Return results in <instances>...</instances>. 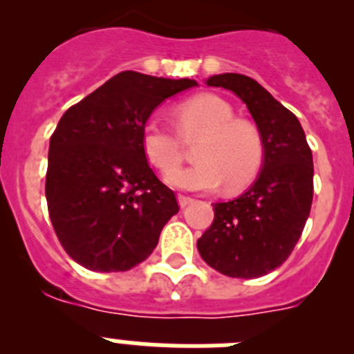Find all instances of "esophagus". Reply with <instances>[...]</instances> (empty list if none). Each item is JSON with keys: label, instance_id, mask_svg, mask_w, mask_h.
Returning a JSON list of instances; mask_svg holds the SVG:
<instances>
[{"label": "esophagus", "instance_id": "1", "mask_svg": "<svg viewBox=\"0 0 354 354\" xmlns=\"http://www.w3.org/2000/svg\"><path fill=\"white\" fill-rule=\"evenodd\" d=\"M177 200H179V205H180V207H187V205H189V204H192V202H193V198H192V196H186V195H179V198H177Z\"/></svg>", "mask_w": 354, "mask_h": 354}]
</instances>
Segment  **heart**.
<instances>
[{"label": "heart", "instance_id": "1", "mask_svg": "<svg viewBox=\"0 0 354 354\" xmlns=\"http://www.w3.org/2000/svg\"><path fill=\"white\" fill-rule=\"evenodd\" d=\"M177 135L149 120L142 131L147 161L161 174H169L182 160V140L200 138L192 167L168 175L171 186L186 192H211L225 183L228 192L248 186L264 162V138L252 120L234 117V108L212 93L195 95L175 108ZM180 138L183 139L180 140Z\"/></svg>", "mask_w": 354, "mask_h": 354}]
</instances>
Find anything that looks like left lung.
Masks as SVG:
<instances>
[{"instance_id":"8db88e82","label":"left lung","mask_w":354,"mask_h":354,"mask_svg":"<svg viewBox=\"0 0 354 354\" xmlns=\"http://www.w3.org/2000/svg\"><path fill=\"white\" fill-rule=\"evenodd\" d=\"M221 86L245 102L264 138V165L248 192L214 204V220L196 241L211 268L232 278H259L287 261L305 228L314 196V161L292 111L255 80L218 74Z\"/></svg>"}]
</instances>
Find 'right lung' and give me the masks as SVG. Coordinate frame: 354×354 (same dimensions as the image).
Returning <instances> with one entry per match:
<instances>
[{"label":"right lung","mask_w":354,"mask_h":354,"mask_svg":"<svg viewBox=\"0 0 354 354\" xmlns=\"http://www.w3.org/2000/svg\"><path fill=\"white\" fill-rule=\"evenodd\" d=\"M196 86L124 71L71 106L49 142L46 198L62 246L86 270L127 271L158 246L179 212L175 193L156 177L142 131L165 99Z\"/></svg>","instance_id":"right-lung-1"}]
</instances>
